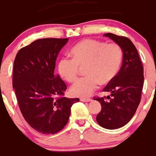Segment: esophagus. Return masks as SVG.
Returning <instances> with one entry per match:
<instances>
[{
    "mask_svg": "<svg viewBox=\"0 0 156 156\" xmlns=\"http://www.w3.org/2000/svg\"><path fill=\"white\" fill-rule=\"evenodd\" d=\"M92 99L90 98H80V101H84V102H88V101H90Z\"/></svg>",
    "mask_w": 156,
    "mask_h": 156,
    "instance_id": "1",
    "label": "esophagus"
}]
</instances>
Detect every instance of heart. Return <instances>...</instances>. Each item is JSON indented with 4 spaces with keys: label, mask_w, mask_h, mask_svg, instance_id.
<instances>
[{
    "label": "heart",
    "mask_w": 156,
    "mask_h": 156,
    "mask_svg": "<svg viewBox=\"0 0 156 156\" xmlns=\"http://www.w3.org/2000/svg\"><path fill=\"white\" fill-rule=\"evenodd\" d=\"M72 58H62L59 61L58 73L65 80H77L80 69H85L86 77L77 81L71 87L75 96L87 97L98 87L113 81L120 69L122 50L117 43H106L94 39L79 42L70 51Z\"/></svg>",
    "instance_id": "heart-1"
}]
</instances>
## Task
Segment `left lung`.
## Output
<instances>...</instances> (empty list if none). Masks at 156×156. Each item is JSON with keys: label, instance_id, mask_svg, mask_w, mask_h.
Instances as JSON below:
<instances>
[{"label": "left lung", "instance_id": "8db88e82", "mask_svg": "<svg viewBox=\"0 0 156 156\" xmlns=\"http://www.w3.org/2000/svg\"><path fill=\"white\" fill-rule=\"evenodd\" d=\"M105 36L121 47L122 63L113 81L103 88V91L110 93V96L94 99L101 105L96 118L98 123L106 129H114L126 125L137 111L144 85V68L137 48L129 38L111 33Z\"/></svg>", "mask_w": 156, "mask_h": 156}]
</instances>
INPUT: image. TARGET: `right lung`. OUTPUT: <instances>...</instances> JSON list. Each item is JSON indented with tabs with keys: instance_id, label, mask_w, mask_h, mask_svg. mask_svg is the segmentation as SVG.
<instances>
[{
	"instance_id": "obj_1",
	"label": "right lung",
	"mask_w": 156,
	"mask_h": 156,
	"mask_svg": "<svg viewBox=\"0 0 156 156\" xmlns=\"http://www.w3.org/2000/svg\"><path fill=\"white\" fill-rule=\"evenodd\" d=\"M69 38H44L21 48L14 62L12 85L19 108L37 132L54 134L67 124L79 98L63 97L67 86L55 75V62Z\"/></svg>"
}]
</instances>
